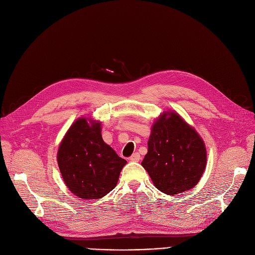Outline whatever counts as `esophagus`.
<instances>
[{"label":"esophagus","instance_id":"1","mask_svg":"<svg viewBox=\"0 0 255 255\" xmlns=\"http://www.w3.org/2000/svg\"><path fill=\"white\" fill-rule=\"evenodd\" d=\"M140 159V155L138 153H133L132 155L130 156V161L131 162H138Z\"/></svg>","mask_w":255,"mask_h":255}]
</instances>
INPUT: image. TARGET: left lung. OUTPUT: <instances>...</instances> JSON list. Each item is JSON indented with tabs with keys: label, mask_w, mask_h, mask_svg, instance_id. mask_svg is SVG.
<instances>
[{
	"label": "left lung",
	"mask_w": 255,
	"mask_h": 255,
	"mask_svg": "<svg viewBox=\"0 0 255 255\" xmlns=\"http://www.w3.org/2000/svg\"><path fill=\"white\" fill-rule=\"evenodd\" d=\"M207 165V150L197 131L173 110L153 122L142 166L159 191L175 195L200 182Z\"/></svg>",
	"instance_id": "1"
}]
</instances>
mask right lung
I'll return each instance as SVG.
<instances>
[{
	"mask_svg": "<svg viewBox=\"0 0 255 255\" xmlns=\"http://www.w3.org/2000/svg\"><path fill=\"white\" fill-rule=\"evenodd\" d=\"M56 161L65 185L74 195L98 200L115 189L127 162L102 137V123L75 120L61 140Z\"/></svg>",
	"mask_w": 255,
	"mask_h": 255,
	"instance_id": "right-lung-1",
	"label": "right lung"
}]
</instances>
